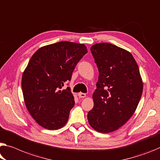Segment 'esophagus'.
Here are the masks:
<instances>
[{
	"label": "esophagus",
	"instance_id": "1",
	"mask_svg": "<svg viewBox=\"0 0 160 160\" xmlns=\"http://www.w3.org/2000/svg\"><path fill=\"white\" fill-rule=\"evenodd\" d=\"M78 97L81 98H84L86 97L85 93H82V92H79L78 93Z\"/></svg>",
	"mask_w": 160,
	"mask_h": 160
}]
</instances>
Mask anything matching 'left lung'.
Returning <instances> with one entry per match:
<instances>
[{"label": "left lung", "mask_w": 160, "mask_h": 160, "mask_svg": "<svg viewBox=\"0 0 160 160\" xmlns=\"http://www.w3.org/2000/svg\"><path fill=\"white\" fill-rule=\"evenodd\" d=\"M90 50L99 76L88 122L99 132H111L135 112L142 94V81L130 52L108 42L93 45Z\"/></svg>", "instance_id": "left-lung-1"}]
</instances>
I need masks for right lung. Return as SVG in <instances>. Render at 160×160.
Masks as SVG:
<instances>
[{
	"instance_id": "right-lung-1",
	"label": "right lung",
	"mask_w": 160,
	"mask_h": 160,
	"mask_svg": "<svg viewBox=\"0 0 160 160\" xmlns=\"http://www.w3.org/2000/svg\"><path fill=\"white\" fill-rule=\"evenodd\" d=\"M87 52L85 45L61 41L40 48L30 58L22 90L28 110L40 126L58 130L66 124L75 100L70 87L61 89Z\"/></svg>"
}]
</instances>
